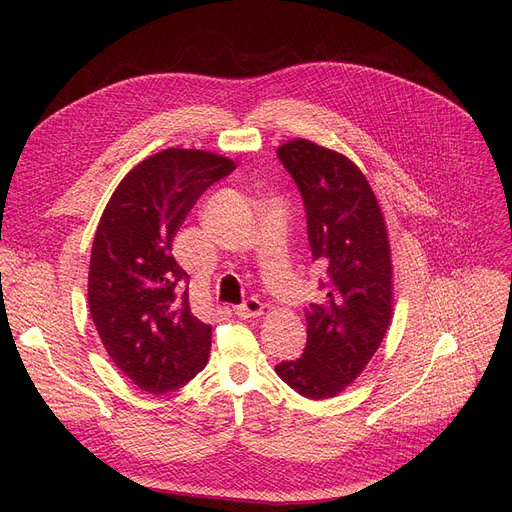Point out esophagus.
Returning a JSON list of instances; mask_svg holds the SVG:
<instances>
[{"instance_id": "1", "label": "esophagus", "mask_w": 512, "mask_h": 512, "mask_svg": "<svg viewBox=\"0 0 512 512\" xmlns=\"http://www.w3.org/2000/svg\"><path fill=\"white\" fill-rule=\"evenodd\" d=\"M265 311V305L259 301V299H249L245 305H238L234 307V313L242 319H249V317H259L263 315Z\"/></svg>"}]
</instances>
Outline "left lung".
Returning a JSON list of instances; mask_svg holds the SVG:
<instances>
[{
	"label": "left lung",
	"instance_id": "left-lung-1",
	"mask_svg": "<svg viewBox=\"0 0 512 512\" xmlns=\"http://www.w3.org/2000/svg\"><path fill=\"white\" fill-rule=\"evenodd\" d=\"M276 153L303 195L313 261L326 270V297L305 315V353L276 365V373L307 398H332L363 373L392 321L386 220L353 159L307 139Z\"/></svg>",
	"mask_w": 512,
	"mask_h": 512
}]
</instances>
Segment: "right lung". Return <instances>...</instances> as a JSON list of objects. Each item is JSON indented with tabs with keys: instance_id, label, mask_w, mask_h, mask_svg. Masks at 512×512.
Returning <instances> with one entry per match:
<instances>
[{
	"instance_id": "right-lung-1",
	"label": "right lung",
	"mask_w": 512,
	"mask_h": 512,
	"mask_svg": "<svg viewBox=\"0 0 512 512\" xmlns=\"http://www.w3.org/2000/svg\"><path fill=\"white\" fill-rule=\"evenodd\" d=\"M234 168L211 151L164 149L120 180L101 213L89 311L107 355L139 390H178L207 365L211 326L188 305L172 242L205 188Z\"/></svg>"
}]
</instances>
